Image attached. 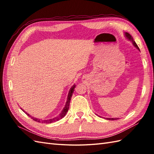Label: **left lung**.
Segmentation results:
<instances>
[{
	"instance_id": "left-lung-1",
	"label": "left lung",
	"mask_w": 154,
	"mask_h": 154,
	"mask_svg": "<svg viewBox=\"0 0 154 154\" xmlns=\"http://www.w3.org/2000/svg\"><path fill=\"white\" fill-rule=\"evenodd\" d=\"M126 34V36L130 40H131V41L132 42V44H133V45H134V46H135L136 48H138V50H140V49H139V48H138V45L136 44V43L135 42V41L134 40V38H132V35H130L129 33H128V32H126V34ZM106 119H107V120H117V119H118V118H117V119H113V118H107Z\"/></svg>"
}]
</instances>
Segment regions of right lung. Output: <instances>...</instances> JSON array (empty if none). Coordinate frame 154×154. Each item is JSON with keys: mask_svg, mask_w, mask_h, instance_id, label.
I'll return each mask as SVG.
<instances>
[{"mask_svg": "<svg viewBox=\"0 0 154 154\" xmlns=\"http://www.w3.org/2000/svg\"><path fill=\"white\" fill-rule=\"evenodd\" d=\"M75 85H73V87H71V89H70L69 92V94H68V97H67V102H66V104H65V106L64 107L63 110H62V112H61V114H60V115L55 117V118H53V119H47V120H40V119H36V118H34V117H32L31 116L29 115L28 114L26 113L27 114L28 116H29L30 117L32 118V119H33V120H35L36 121V122H42V123H45V124H49V123H52L54 122H55V121H58L59 120L61 119L62 118H63L65 114H67V111H68V109L69 108V105H70V100H71V97H72V94H73V93L74 91V89H75Z\"/></svg>", "mask_w": 154, "mask_h": 154, "instance_id": "1", "label": "right lung"}]
</instances>
